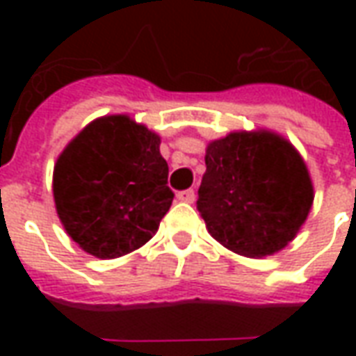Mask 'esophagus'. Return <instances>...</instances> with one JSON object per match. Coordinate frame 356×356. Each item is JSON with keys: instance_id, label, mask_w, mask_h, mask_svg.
<instances>
[{"instance_id": "34e87169", "label": "esophagus", "mask_w": 356, "mask_h": 356, "mask_svg": "<svg viewBox=\"0 0 356 356\" xmlns=\"http://www.w3.org/2000/svg\"><path fill=\"white\" fill-rule=\"evenodd\" d=\"M194 196H196V194H194L193 188H188V191H181V193H177V200L188 202V204H191V202H194Z\"/></svg>"}]
</instances>
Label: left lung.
Masks as SVG:
<instances>
[{
	"label": "left lung",
	"instance_id": "obj_1",
	"mask_svg": "<svg viewBox=\"0 0 356 356\" xmlns=\"http://www.w3.org/2000/svg\"><path fill=\"white\" fill-rule=\"evenodd\" d=\"M313 200L303 158L278 133L232 131L206 148L196 208L209 234L234 254L280 252L305 223Z\"/></svg>",
	"mask_w": 356,
	"mask_h": 356
}]
</instances>
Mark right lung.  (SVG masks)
Returning a JSON list of instances; mask_svg holds the SVG:
<instances>
[{"label":"right lung","mask_w":356,"mask_h":356,"mask_svg":"<svg viewBox=\"0 0 356 356\" xmlns=\"http://www.w3.org/2000/svg\"><path fill=\"white\" fill-rule=\"evenodd\" d=\"M160 135L125 114L93 120L60 152L53 198L66 234L99 259L145 246L173 193Z\"/></svg>","instance_id":"obj_1"}]
</instances>
